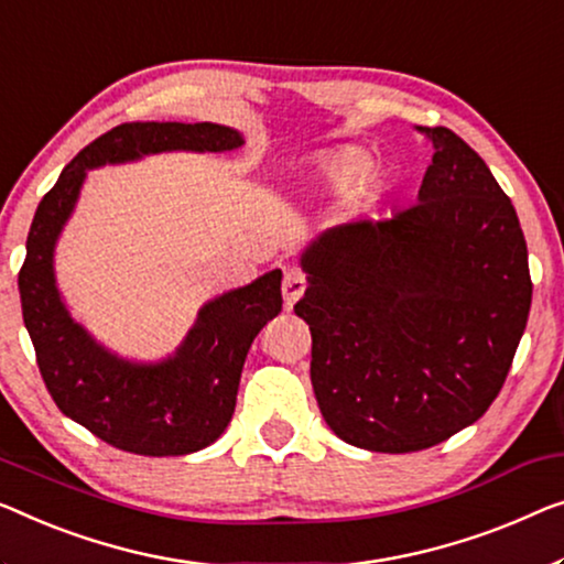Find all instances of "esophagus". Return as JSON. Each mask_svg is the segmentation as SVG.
Listing matches in <instances>:
<instances>
[{"mask_svg":"<svg viewBox=\"0 0 564 564\" xmlns=\"http://www.w3.org/2000/svg\"><path fill=\"white\" fill-rule=\"evenodd\" d=\"M306 291V275L296 271V268H291V271H285L283 275V299H285V306H293L296 301L304 296Z\"/></svg>","mask_w":564,"mask_h":564,"instance_id":"34e87169","label":"esophagus"}]
</instances>
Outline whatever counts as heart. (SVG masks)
Instances as JSON below:
<instances>
[{
	"label": "heart",
	"instance_id": "b5f03b06",
	"mask_svg": "<svg viewBox=\"0 0 564 564\" xmlns=\"http://www.w3.org/2000/svg\"><path fill=\"white\" fill-rule=\"evenodd\" d=\"M369 166H372V156H369V151L355 144H344V147L324 151L316 162L318 176H322V182L332 192H347L355 187V184L362 182V176L369 172Z\"/></svg>",
	"mask_w": 564,
	"mask_h": 564
}]
</instances>
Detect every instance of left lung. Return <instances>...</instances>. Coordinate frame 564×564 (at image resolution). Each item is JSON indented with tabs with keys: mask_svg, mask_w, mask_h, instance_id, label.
I'll use <instances>...</instances> for the list:
<instances>
[{
	"mask_svg": "<svg viewBox=\"0 0 564 564\" xmlns=\"http://www.w3.org/2000/svg\"><path fill=\"white\" fill-rule=\"evenodd\" d=\"M417 202L324 232L293 311L311 329L326 425L357 448L413 453L476 423L507 380L532 279L517 209L445 126Z\"/></svg>",
	"mask_w": 564,
	"mask_h": 564,
	"instance_id": "1",
	"label": "left lung"
}]
</instances>
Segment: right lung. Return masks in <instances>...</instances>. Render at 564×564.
<instances>
[{
	"instance_id": "add662e5",
	"label": "right lung",
	"mask_w": 564,
	"mask_h": 564,
	"mask_svg": "<svg viewBox=\"0 0 564 564\" xmlns=\"http://www.w3.org/2000/svg\"><path fill=\"white\" fill-rule=\"evenodd\" d=\"M242 137L217 123H121L100 133L40 199L20 268L22 318L50 398L75 423L119 451L184 456L223 435L258 332L281 314V271L209 301L180 351L162 365H131L100 349L67 316L53 279L57 232L90 166L156 151H230Z\"/></svg>"
}]
</instances>
